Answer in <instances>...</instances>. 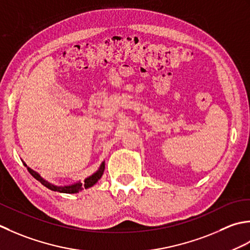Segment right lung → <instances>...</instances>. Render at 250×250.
I'll use <instances>...</instances> for the list:
<instances>
[{
    "label": "right lung",
    "mask_w": 250,
    "mask_h": 250,
    "mask_svg": "<svg viewBox=\"0 0 250 250\" xmlns=\"http://www.w3.org/2000/svg\"><path fill=\"white\" fill-rule=\"evenodd\" d=\"M23 165L27 166V164L23 162ZM28 171L31 174L35 179L39 180L41 183H42L43 186H45L47 188V189L52 190V191H57V192H60V193H68V194H74V193H79L80 191H82L84 188L85 189H88V188L93 187L95 183L98 182V180L101 178V176H103L104 171V162L101 163V165L99 167V169L97 170L96 172H94L93 175L89 176L86 178V179L81 182V181H78L73 183V185H69V186H56V185H53V183H50L49 181L43 179L42 177H41V175L39 174V172L34 171L33 169H31V168L28 167Z\"/></svg>",
    "instance_id": "right-lung-1"
}]
</instances>
